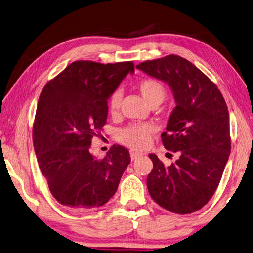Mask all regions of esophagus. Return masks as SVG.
I'll use <instances>...</instances> for the list:
<instances>
[{
	"label": "esophagus",
	"mask_w": 253,
	"mask_h": 253,
	"mask_svg": "<svg viewBox=\"0 0 253 253\" xmlns=\"http://www.w3.org/2000/svg\"><path fill=\"white\" fill-rule=\"evenodd\" d=\"M140 156H141V154H139V153L130 151V158H131V160H135V159H137L138 157H140Z\"/></svg>",
	"instance_id": "obj_1"
}]
</instances>
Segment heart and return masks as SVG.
Listing matches in <instances>:
<instances>
[{
    "mask_svg": "<svg viewBox=\"0 0 253 253\" xmlns=\"http://www.w3.org/2000/svg\"><path fill=\"white\" fill-rule=\"evenodd\" d=\"M138 88L141 96L149 105L160 104L166 96L164 85L154 79L142 80L139 83ZM121 100L122 93L119 90H115L108 100V109L112 115L118 113ZM153 132L154 127L149 124H132L118 132V140L131 149L141 150L149 146Z\"/></svg>",
    "mask_w": 253,
    "mask_h": 253,
    "instance_id": "b5f03b06",
    "label": "heart"
}]
</instances>
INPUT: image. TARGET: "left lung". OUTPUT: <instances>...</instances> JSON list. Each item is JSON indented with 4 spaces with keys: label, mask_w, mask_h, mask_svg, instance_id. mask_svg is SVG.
Listing matches in <instances>:
<instances>
[{
    "label": "left lung",
    "mask_w": 253,
    "mask_h": 253,
    "mask_svg": "<svg viewBox=\"0 0 253 253\" xmlns=\"http://www.w3.org/2000/svg\"><path fill=\"white\" fill-rule=\"evenodd\" d=\"M172 90L176 107L162 134L165 148L179 154L165 166L155 154L147 177L149 195L160 207L187 214L208 203L230 155L229 112L221 93L199 68L178 55L146 61L136 66Z\"/></svg>",
    "instance_id": "1"
}]
</instances>
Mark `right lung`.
Wrapping results in <instances>:
<instances>
[{
  "instance_id": "add662e5",
  "label": "right lung",
  "mask_w": 253,
  "mask_h": 253,
  "mask_svg": "<svg viewBox=\"0 0 253 253\" xmlns=\"http://www.w3.org/2000/svg\"><path fill=\"white\" fill-rule=\"evenodd\" d=\"M134 63L76 61L41 93L33 125L39 167L55 199L84 211L115 195L130 163L125 147L114 145L104 158L90 153L91 138L106 124L108 99Z\"/></svg>"
}]
</instances>
